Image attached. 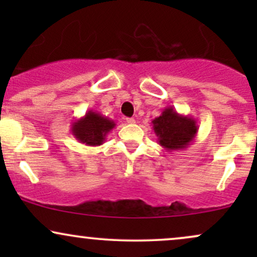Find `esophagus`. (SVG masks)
Segmentation results:
<instances>
[{"label": "esophagus", "mask_w": 257, "mask_h": 257, "mask_svg": "<svg viewBox=\"0 0 257 257\" xmlns=\"http://www.w3.org/2000/svg\"><path fill=\"white\" fill-rule=\"evenodd\" d=\"M125 120H126V123H128V124H134V123H135L134 118H126Z\"/></svg>", "instance_id": "esophagus-1"}]
</instances>
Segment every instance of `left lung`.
I'll return each mask as SVG.
<instances>
[{
    "label": "left lung",
    "mask_w": 257,
    "mask_h": 257,
    "mask_svg": "<svg viewBox=\"0 0 257 257\" xmlns=\"http://www.w3.org/2000/svg\"><path fill=\"white\" fill-rule=\"evenodd\" d=\"M151 123L158 144L168 152L187 149L198 133L197 120L191 116L178 113L173 106H167L161 116L156 117Z\"/></svg>",
    "instance_id": "8db88e82"
}]
</instances>
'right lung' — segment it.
Segmentation results:
<instances>
[{
    "label": "right lung",
    "mask_w": 257,
    "mask_h": 257,
    "mask_svg": "<svg viewBox=\"0 0 257 257\" xmlns=\"http://www.w3.org/2000/svg\"><path fill=\"white\" fill-rule=\"evenodd\" d=\"M114 126L116 123L108 117L89 110L83 117L72 122L71 133L78 143L87 146H100Z\"/></svg>",
    "instance_id": "obj_1"
}]
</instances>
